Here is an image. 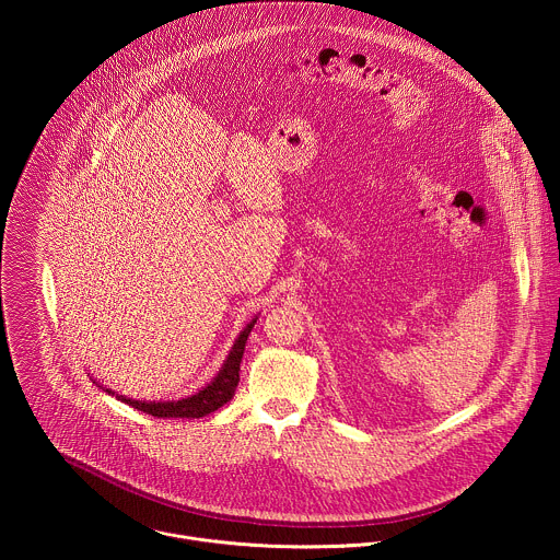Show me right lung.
I'll return each mask as SVG.
<instances>
[{"label": "right lung", "instance_id": "right-lung-1", "mask_svg": "<svg viewBox=\"0 0 560 560\" xmlns=\"http://www.w3.org/2000/svg\"><path fill=\"white\" fill-rule=\"evenodd\" d=\"M255 324H257V316L242 332H238V337L234 339V343H232L221 370L214 374V378L208 385H203L201 389H197L195 394L179 398V401H137V398L115 394L110 387H104L97 381H93V383H97L104 392L117 396L121 404H128L135 410L152 415L156 419H201V417L219 410L221 406H225L234 396V389L238 383V365H242L246 341H248V335L255 328Z\"/></svg>", "mask_w": 560, "mask_h": 560}]
</instances>
